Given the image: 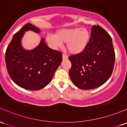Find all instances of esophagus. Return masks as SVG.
Here are the masks:
<instances>
[{
	"mask_svg": "<svg viewBox=\"0 0 127 127\" xmlns=\"http://www.w3.org/2000/svg\"><path fill=\"white\" fill-rule=\"evenodd\" d=\"M67 58H68V56L67 55H66L65 54H63V60H66Z\"/></svg>",
	"mask_w": 127,
	"mask_h": 127,
	"instance_id": "obj_1",
	"label": "esophagus"
}]
</instances>
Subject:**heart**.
Masks as SVG:
<instances>
[{
	"mask_svg": "<svg viewBox=\"0 0 127 127\" xmlns=\"http://www.w3.org/2000/svg\"><path fill=\"white\" fill-rule=\"evenodd\" d=\"M47 41L55 48H60L67 43V48L72 54H79L85 49L90 39V34L86 28H75L57 31L55 35H49Z\"/></svg>",
	"mask_w": 127,
	"mask_h": 127,
	"instance_id": "obj_1",
	"label": "heart"
}]
</instances>
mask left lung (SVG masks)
Masks as SVG:
<instances>
[{
    "mask_svg": "<svg viewBox=\"0 0 127 127\" xmlns=\"http://www.w3.org/2000/svg\"><path fill=\"white\" fill-rule=\"evenodd\" d=\"M69 59L72 63L69 75L75 86L90 90L102 86L111 76L115 65L111 37L99 25H93L85 49Z\"/></svg>",
    "mask_w": 127,
    "mask_h": 127,
    "instance_id": "left-lung-1",
    "label": "left lung"
}]
</instances>
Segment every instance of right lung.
Listing matches in <instances>:
<instances>
[{
    "mask_svg": "<svg viewBox=\"0 0 127 127\" xmlns=\"http://www.w3.org/2000/svg\"><path fill=\"white\" fill-rule=\"evenodd\" d=\"M39 33L38 28L27 23L14 35L5 52V63L11 78L25 89L38 90L51 83L63 60L60 51L49 48L42 38L37 48L25 50L21 45L25 32Z\"/></svg>",
    "mask_w": 127,
    "mask_h": 127,
    "instance_id": "right-lung-1",
    "label": "right lung"
}]
</instances>
